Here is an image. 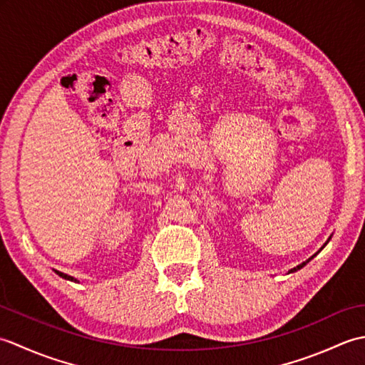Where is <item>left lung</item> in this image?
<instances>
[{"mask_svg":"<svg viewBox=\"0 0 365 365\" xmlns=\"http://www.w3.org/2000/svg\"><path fill=\"white\" fill-rule=\"evenodd\" d=\"M329 240H331V237L328 238V242L323 245V247H324V246H327V245L329 243ZM323 247H322V250H323ZM322 250H320V251H322ZM315 255H317V254H315ZM312 257H314V255H312ZM312 257H311V259H309V260H312ZM309 260H306V262H302V263H301V265H298V267H294V268L289 269V274H290V273H294V271H298V269H301V268H302V267H304V265H307V263H309Z\"/></svg>","mask_w":365,"mask_h":365,"instance_id":"8db88e82","label":"left lung"}]
</instances>
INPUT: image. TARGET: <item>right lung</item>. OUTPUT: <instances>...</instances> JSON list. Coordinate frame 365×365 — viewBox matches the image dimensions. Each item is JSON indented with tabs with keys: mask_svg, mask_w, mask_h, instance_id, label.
<instances>
[{
	"mask_svg": "<svg viewBox=\"0 0 365 365\" xmlns=\"http://www.w3.org/2000/svg\"><path fill=\"white\" fill-rule=\"evenodd\" d=\"M54 271H56V269H54ZM56 273L61 276V277H64V279H67V281H73V282H78V281H76V279L75 277H72V276H68V274H64V273H61V271H56Z\"/></svg>",
	"mask_w": 365,
	"mask_h": 365,
	"instance_id": "add662e5",
	"label": "right lung"
}]
</instances>
